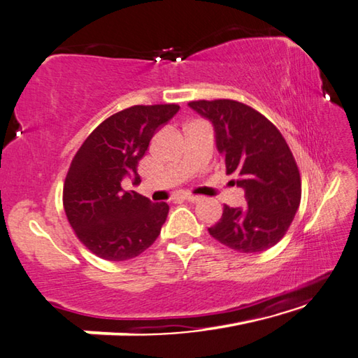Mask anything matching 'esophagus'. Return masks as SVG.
I'll return each instance as SVG.
<instances>
[{"label": "esophagus", "mask_w": 358, "mask_h": 358, "mask_svg": "<svg viewBox=\"0 0 358 358\" xmlns=\"http://www.w3.org/2000/svg\"><path fill=\"white\" fill-rule=\"evenodd\" d=\"M200 199L201 197H199V195H194V194H185L183 195V200H187V201H191V203H197Z\"/></svg>", "instance_id": "esophagus-1"}]
</instances>
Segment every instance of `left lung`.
<instances>
[{"label": "left lung", "instance_id": "left-lung-1", "mask_svg": "<svg viewBox=\"0 0 358 358\" xmlns=\"http://www.w3.org/2000/svg\"><path fill=\"white\" fill-rule=\"evenodd\" d=\"M189 107L214 124L227 173L236 175L247 199L243 208L223 206L209 234L241 253L271 248L290 228L301 201V175L289 144L275 124L243 102L200 99Z\"/></svg>", "mask_w": 358, "mask_h": 358}]
</instances>
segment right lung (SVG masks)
Here are the masks:
<instances>
[{"label": "right lung", "instance_id": "right-lung-1", "mask_svg": "<svg viewBox=\"0 0 358 358\" xmlns=\"http://www.w3.org/2000/svg\"><path fill=\"white\" fill-rule=\"evenodd\" d=\"M178 110V103L133 105L102 121L76 152L63 183V208L77 239L97 257L127 261L159 236L169 205L124 191L122 181H141L139 159L153 133Z\"/></svg>", "mask_w": 358, "mask_h": 358}]
</instances>
